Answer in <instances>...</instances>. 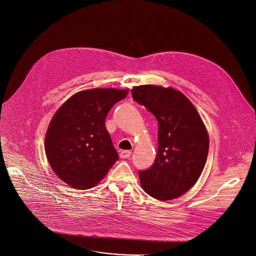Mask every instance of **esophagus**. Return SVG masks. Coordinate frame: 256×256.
I'll list each match as a JSON object with an SVG mask.
<instances>
[{
    "mask_svg": "<svg viewBox=\"0 0 256 256\" xmlns=\"http://www.w3.org/2000/svg\"><path fill=\"white\" fill-rule=\"evenodd\" d=\"M130 155H132V152H130V150H122V152H120V157L124 159V158H130Z\"/></svg>",
    "mask_w": 256,
    "mask_h": 256,
    "instance_id": "1",
    "label": "esophagus"
}]
</instances>
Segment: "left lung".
Returning <instances> with one entry per match:
<instances>
[{
    "mask_svg": "<svg viewBox=\"0 0 256 256\" xmlns=\"http://www.w3.org/2000/svg\"><path fill=\"white\" fill-rule=\"evenodd\" d=\"M132 99L158 122V150L152 167L138 171L144 190L167 201L186 193L199 179L208 152V136L197 110L181 92L142 85Z\"/></svg>",
    "mask_w": 256,
    "mask_h": 256,
    "instance_id": "obj_1",
    "label": "left lung"
}]
</instances>
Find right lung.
<instances>
[{
	"instance_id": "obj_1",
	"label": "right lung",
	"mask_w": 256,
	"mask_h": 256,
	"mask_svg": "<svg viewBox=\"0 0 256 256\" xmlns=\"http://www.w3.org/2000/svg\"><path fill=\"white\" fill-rule=\"evenodd\" d=\"M128 90L81 91L55 112L46 136V152L54 173L69 186H96L118 159L104 120Z\"/></svg>"
}]
</instances>
